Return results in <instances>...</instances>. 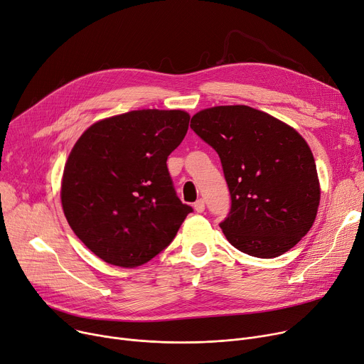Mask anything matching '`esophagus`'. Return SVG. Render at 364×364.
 <instances>
[{
	"instance_id": "esophagus-1",
	"label": "esophagus",
	"mask_w": 364,
	"mask_h": 364,
	"mask_svg": "<svg viewBox=\"0 0 364 364\" xmlns=\"http://www.w3.org/2000/svg\"><path fill=\"white\" fill-rule=\"evenodd\" d=\"M193 206H195V211L196 213H203L205 211V202H203V199H198Z\"/></svg>"
}]
</instances>
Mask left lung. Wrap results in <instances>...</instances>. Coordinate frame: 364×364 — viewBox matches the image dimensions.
<instances>
[{"mask_svg": "<svg viewBox=\"0 0 364 364\" xmlns=\"http://www.w3.org/2000/svg\"><path fill=\"white\" fill-rule=\"evenodd\" d=\"M221 159L232 208L220 224L236 250L274 258L311 228L320 202L313 153L299 134L250 106H215L190 122Z\"/></svg>", "mask_w": 364, "mask_h": 364, "instance_id": "obj_1", "label": "left lung"}]
</instances>
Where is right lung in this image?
Returning a JSON list of instances; mask_svg holds the SVG:
<instances>
[{
    "instance_id": "right-lung-1",
    "label": "right lung",
    "mask_w": 364,
    "mask_h": 364,
    "mask_svg": "<svg viewBox=\"0 0 364 364\" xmlns=\"http://www.w3.org/2000/svg\"><path fill=\"white\" fill-rule=\"evenodd\" d=\"M188 121L184 110H132L92 124L75 143L63 171V213L107 264H146L193 211L178 199L166 166Z\"/></svg>"
}]
</instances>
